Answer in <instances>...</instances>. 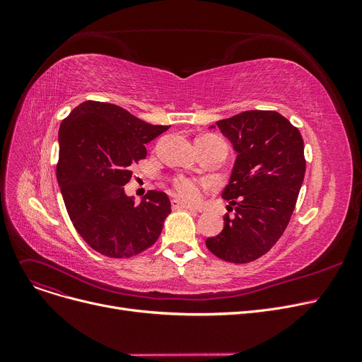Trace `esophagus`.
Instances as JSON below:
<instances>
[{"mask_svg": "<svg viewBox=\"0 0 362 362\" xmlns=\"http://www.w3.org/2000/svg\"><path fill=\"white\" fill-rule=\"evenodd\" d=\"M171 202V208H173V210H186V211H192V213H197V210L194 206H189V205H186V204H183V202H180L179 199H176V198H173L170 201Z\"/></svg>", "mask_w": 362, "mask_h": 362, "instance_id": "obj_1", "label": "esophagus"}]
</instances>
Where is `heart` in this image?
Masks as SVG:
<instances>
[{
    "label": "heart",
    "instance_id": "heart-1",
    "mask_svg": "<svg viewBox=\"0 0 362 362\" xmlns=\"http://www.w3.org/2000/svg\"><path fill=\"white\" fill-rule=\"evenodd\" d=\"M205 138H214V136H205ZM173 186L177 197L189 204H197L202 198V185L198 183L197 180L187 179V177H177L175 179Z\"/></svg>",
    "mask_w": 362,
    "mask_h": 362
}]
</instances>
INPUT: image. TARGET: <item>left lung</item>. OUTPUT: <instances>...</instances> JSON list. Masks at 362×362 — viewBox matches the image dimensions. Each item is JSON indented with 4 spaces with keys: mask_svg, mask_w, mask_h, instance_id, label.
Returning a JSON list of instances; mask_svg holds the SVG:
<instances>
[{
    "mask_svg": "<svg viewBox=\"0 0 362 362\" xmlns=\"http://www.w3.org/2000/svg\"><path fill=\"white\" fill-rule=\"evenodd\" d=\"M217 127L236 152L221 194L235 216L226 214L223 230L205 245L224 261L251 262L267 254L289 224L305 176L303 139L277 111H243Z\"/></svg>",
    "mask_w": 362,
    "mask_h": 362,
    "instance_id": "left-lung-1",
    "label": "left lung"
}]
</instances>
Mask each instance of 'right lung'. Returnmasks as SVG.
<instances>
[{
	"instance_id": "right-lung-1",
	"label": "right lung",
	"mask_w": 362,
	"mask_h": 362,
	"mask_svg": "<svg viewBox=\"0 0 362 362\" xmlns=\"http://www.w3.org/2000/svg\"><path fill=\"white\" fill-rule=\"evenodd\" d=\"M124 108L85 101L59 130L57 180L74 229L97 252L129 258L154 245L171 213L168 197L148 191L139 204L124 194L130 165L146 157L145 144L165 132Z\"/></svg>"
}]
</instances>
